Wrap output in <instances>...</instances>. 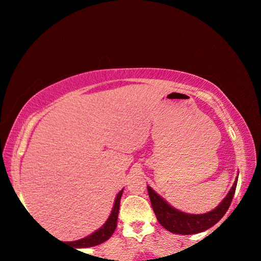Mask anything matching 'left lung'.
I'll return each instance as SVG.
<instances>
[{"instance_id":"1","label":"left lung","mask_w":261,"mask_h":261,"mask_svg":"<svg viewBox=\"0 0 261 261\" xmlns=\"http://www.w3.org/2000/svg\"><path fill=\"white\" fill-rule=\"evenodd\" d=\"M236 185L237 178L232 188L230 189V191L224 197V199L220 202V205L215 207L213 211L205 214L184 213V212H180L171 207L152 188L147 187V191L154 213H155L158 221L163 228H166L168 231L179 233V235H192V233L207 230V229L213 227L214 224L218 223L222 219V216L226 214L229 206L231 204L232 197L235 194Z\"/></svg>"}]
</instances>
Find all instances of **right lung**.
<instances>
[{
    "instance_id": "obj_1",
    "label": "right lung",
    "mask_w": 261,
    "mask_h": 261,
    "mask_svg": "<svg viewBox=\"0 0 261 261\" xmlns=\"http://www.w3.org/2000/svg\"><path fill=\"white\" fill-rule=\"evenodd\" d=\"M123 190H121L118 194L116 196V199H115V204L113 207L112 213H110L108 220L106 221V223L102 227L98 230L94 231L93 233H91L90 236H87L85 238H82L79 241H74V242H70L74 247H91V246H95L99 245L101 243L106 242L112 237L113 232L115 231V229L117 227V218H118V210H120V202H121V197H122Z\"/></svg>"
}]
</instances>
